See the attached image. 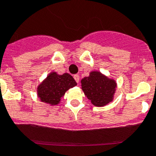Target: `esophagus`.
Instances as JSON below:
<instances>
[{"instance_id":"34e87169","label":"esophagus","mask_w":156,"mask_h":156,"mask_svg":"<svg viewBox=\"0 0 156 156\" xmlns=\"http://www.w3.org/2000/svg\"><path fill=\"white\" fill-rule=\"evenodd\" d=\"M74 78H75V80L76 81L77 83H79V76H78V75H74Z\"/></svg>"}]
</instances>
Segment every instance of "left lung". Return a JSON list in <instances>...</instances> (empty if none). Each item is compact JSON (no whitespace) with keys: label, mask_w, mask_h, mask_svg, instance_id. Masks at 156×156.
<instances>
[{"label":"left lung","mask_w":156,"mask_h":156,"mask_svg":"<svg viewBox=\"0 0 156 156\" xmlns=\"http://www.w3.org/2000/svg\"><path fill=\"white\" fill-rule=\"evenodd\" d=\"M81 89L95 106H104L113 99L116 83L99 71H92L81 81Z\"/></svg>","instance_id":"left-lung-1"}]
</instances>
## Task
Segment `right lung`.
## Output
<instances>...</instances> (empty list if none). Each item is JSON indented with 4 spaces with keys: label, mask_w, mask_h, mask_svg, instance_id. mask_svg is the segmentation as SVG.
<instances>
[{
    "label": "right lung",
    "mask_w": 156,
    "mask_h": 156,
    "mask_svg": "<svg viewBox=\"0 0 156 156\" xmlns=\"http://www.w3.org/2000/svg\"><path fill=\"white\" fill-rule=\"evenodd\" d=\"M75 85L76 81L68 73L58 75L51 72L37 87V95L41 102L52 106L57 105L65 92Z\"/></svg>",
    "instance_id": "add662e5"
}]
</instances>
